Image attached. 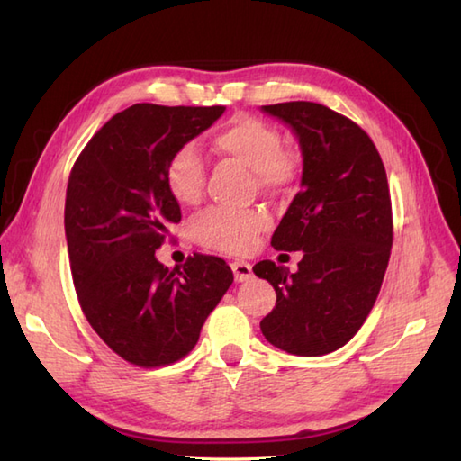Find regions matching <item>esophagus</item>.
Segmentation results:
<instances>
[{
  "mask_svg": "<svg viewBox=\"0 0 461 461\" xmlns=\"http://www.w3.org/2000/svg\"><path fill=\"white\" fill-rule=\"evenodd\" d=\"M231 269H233V277H236V281H248L251 279L253 271H251V266L248 261H241V259H236L231 263Z\"/></svg>",
  "mask_w": 461,
  "mask_h": 461,
  "instance_id": "1",
  "label": "esophagus"
}]
</instances>
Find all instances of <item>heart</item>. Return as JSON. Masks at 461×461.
Returning <instances> with one entry per match:
<instances>
[{"instance_id":"obj_1","label":"heart","mask_w":461,"mask_h":461,"mask_svg":"<svg viewBox=\"0 0 461 461\" xmlns=\"http://www.w3.org/2000/svg\"><path fill=\"white\" fill-rule=\"evenodd\" d=\"M213 149L253 170L263 192L283 194L301 176L299 156L283 149L277 126L253 114H236L212 136ZM166 185L180 203H198L205 188V160L198 146L185 142L166 164ZM269 215L258 208H210L192 223L194 240L203 248L225 253H246L269 228Z\"/></svg>"}]
</instances>
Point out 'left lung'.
I'll use <instances>...</instances> for the list:
<instances>
[{"label": "left lung", "mask_w": 461, "mask_h": 461, "mask_svg": "<svg viewBox=\"0 0 461 461\" xmlns=\"http://www.w3.org/2000/svg\"><path fill=\"white\" fill-rule=\"evenodd\" d=\"M297 134L301 192L271 246L303 251L297 271L263 259L253 266L277 303L261 321L273 347L321 357L345 347L375 307L393 248L386 170L370 136L329 106L291 101L261 106Z\"/></svg>", "instance_id": "obj_1"}]
</instances>
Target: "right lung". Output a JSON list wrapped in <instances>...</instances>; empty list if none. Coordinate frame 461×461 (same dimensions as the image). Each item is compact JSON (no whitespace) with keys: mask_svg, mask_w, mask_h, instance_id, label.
I'll list each match as a JSON object with an SVG mask.
<instances>
[{"mask_svg":"<svg viewBox=\"0 0 461 461\" xmlns=\"http://www.w3.org/2000/svg\"><path fill=\"white\" fill-rule=\"evenodd\" d=\"M223 111L132 104L96 131L68 176L65 236L77 299L104 345L140 368L188 355L233 283L221 258L194 253L168 269L154 256L182 220L166 164Z\"/></svg>","mask_w":461,"mask_h":461,"instance_id":"right-lung-1","label":"right lung"}]
</instances>
